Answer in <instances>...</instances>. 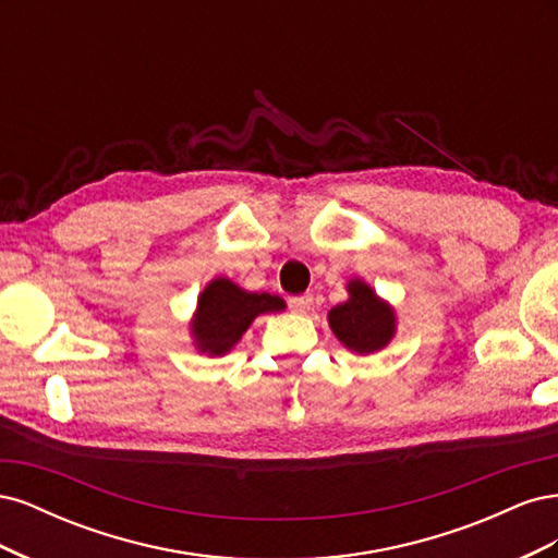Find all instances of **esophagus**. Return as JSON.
<instances>
[{
  "label": "esophagus",
  "instance_id": "34e87169",
  "mask_svg": "<svg viewBox=\"0 0 558 558\" xmlns=\"http://www.w3.org/2000/svg\"><path fill=\"white\" fill-rule=\"evenodd\" d=\"M289 307L293 314H307L312 310V295H295L289 300Z\"/></svg>",
  "mask_w": 558,
  "mask_h": 558
}]
</instances>
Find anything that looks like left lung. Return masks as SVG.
<instances>
[{
  "label": "left lung",
  "mask_w": 558,
  "mask_h": 558,
  "mask_svg": "<svg viewBox=\"0 0 558 558\" xmlns=\"http://www.w3.org/2000/svg\"><path fill=\"white\" fill-rule=\"evenodd\" d=\"M349 298L328 312L332 335L351 353H377L391 344L398 330V318L391 302L377 295L367 281L353 277L347 281Z\"/></svg>",
  "instance_id": "obj_1"
}]
</instances>
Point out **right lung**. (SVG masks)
<instances>
[{
  "mask_svg": "<svg viewBox=\"0 0 558 558\" xmlns=\"http://www.w3.org/2000/svg\"><path fill=\"white\" fill-rule=\"evenodd\" d=\"M283 310L286 302L279 295L244 291L232 279L216 277L199 293L189 324L193 347L207 356H226L260 314Z\"/></svg>",
  "mask_w": 558,
  "mask_h": 558,
  "instance_id": "1",
  "label": "right lung"
}]
</instances>
